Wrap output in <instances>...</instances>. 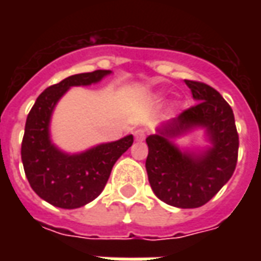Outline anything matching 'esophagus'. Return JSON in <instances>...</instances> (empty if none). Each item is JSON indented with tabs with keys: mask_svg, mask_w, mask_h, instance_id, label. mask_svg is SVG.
Wrapping results in <instances>:
<instances>
[{
	"mask_svg": "<svg viewBox=\"0 0 261 261\" xmlns=\"http://www.w3.org/2000/svg\"><path fill=\"white\" fill-rule=\"evenodd\" d=\"M145 136H147V133H145V130H142V128H138V130L134 131V137H136L137 141H142L145 138Z\"/></svg>",
	"mask_w": 261,
	"mask_h": 261,
	"instance_id": "esophagus-1",
	"label": "esophagus"
}]
</instances>
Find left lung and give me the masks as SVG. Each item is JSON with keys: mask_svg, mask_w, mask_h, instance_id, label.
I'll use <instances>...</instances> for the list:
<instances>
[{"mask_svg": "<svg viewBox=\"0 0 261 261\" xmlns=\"http://www.w3.org/2000/svg\"><path fill=\"white\" fill-rule=\"evenodd\" d=\"M185 82L198 103L147 137L145 168L159 200L177 208H197L210 201L233 175L239 136L232 108L218 91L200 81ZM196 125L206 127L213 147L198 155L180 153L170 138Z\"/></svg>", "mask_w": 261, "mask_h": 261, "instance_id": "1", "label": "left lung"}]
</instances>
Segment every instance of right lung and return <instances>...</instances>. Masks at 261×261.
<instances>
[{"instance_id": "obj_1", "label": "right lung", "mask_w": 261, "mask_h": 261, "mask_svg": "<svg viewBox=\"0 0 261 261\" xmlns=\"http://www.w3.org/2000/svg\"><path fill=\"white\" fill-rule=\"evenodd\" d=\"M110 74L108 69L71 75L39 95L28 114L22 140V164L37 196L54 207L80 208L95 200L106 186L113 165L133 145L127 136L76 155L61 152L48 136V123L56 103L69 86L91 85Z\"/></svg>"}]
</instances>
